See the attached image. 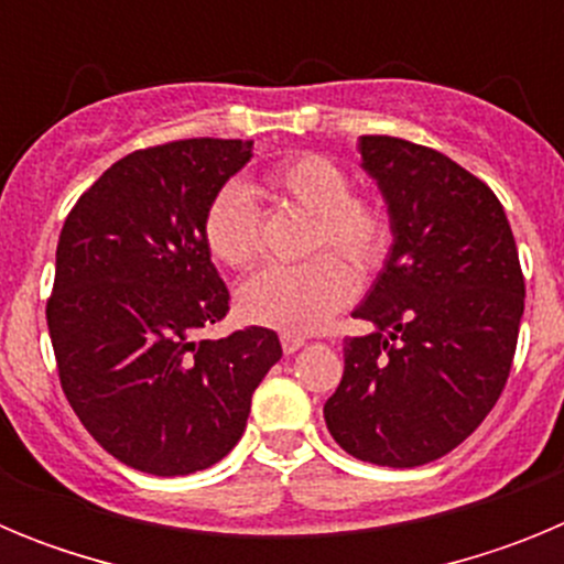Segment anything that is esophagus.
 <instances>
[{
	"label": "esophagus",
	"instance_id": "1",
	"mask_svg": "<svg viewBox=\"0 0 564 564\" xmlns=\"http://www.w3.org/2000/svg\"><path fill=\"white\" fill-rule=\"evenodd\" d=\"M299 347H305V336H296V333H282V350L291 356Z\"/></svg>",
	"mask_w": 564,
	"mask_h": 564
}]
</instances>
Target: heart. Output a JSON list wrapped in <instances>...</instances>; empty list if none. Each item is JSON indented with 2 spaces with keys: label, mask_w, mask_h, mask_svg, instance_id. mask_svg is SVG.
Returning <instances> with one entry per match:
<instances>
[{
  "label": "heart",
  "mask_w": 564,
  "mask_h": 564,
  "mask_svg": "<svg viewBox=\"0 0 564 564\" xmlns=\"http://www.w3.org/2000/svg\"><path fill=\"white\" fill-rule=\"evenodd\" d=\"M268 186L313 217L307 251L333 248L352 265L376 268L390 248V223L372 200L356 197L350 177L325 154L305 152L279 163ZM206 246L228 268H251L259 259V212L248 183L228 181L206 212ZM344 259L318 253L302 265L259 271L237 291V311L251 325L285 333L316 330L356 293V273Z\"/></svg>",
  "instance_id": "heart-1"
}]
</instances>
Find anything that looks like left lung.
<instances>
[{
	"instance_id": "obj_1",
	"label": "left lung",
	"mask_w": 564,
	"mask_h": 564,
	"mask_svg": "<svg viewBox=\"0 0 564 564\" xmlns=\"http://www.w3.org/2000/svg\"><path fill=\"white\" fill-rule=\"evenodd\" d=\"M392 246L352 316L372 333L344 341L327 398L333 441L358 460L412 468L460 446L511 372L525 311L517 242L495 192L435 149L364 134Z\"/></svg>"
}]
</instances>
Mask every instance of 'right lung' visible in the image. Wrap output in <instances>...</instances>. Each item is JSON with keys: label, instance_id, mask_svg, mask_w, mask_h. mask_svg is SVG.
Returning a JSON list of instances; mask_svg holds the SVG:
<instances>
[{"label": "right lung", "instance_id": "obj_1", "mask_svg": "<svg viewBox=\"0 0 564 564\" xmlns=\"http://www.w3.org/2000/svg\"><path fill=\"white\" fill-rule=\"evenodd\" d=\"M251 158L253 141L217 138L127 154L78 197L58 237L47 327L62 390L84 430L147 475L220 463L282 358L268 327L197 341L228 313L203 234L208 203Z\"/></svg>", "mask_w": 564, "mask_h": 564}]
</instances>
